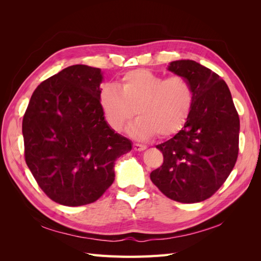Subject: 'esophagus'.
I'll list each match as a JSON object with an SVG mask.
<instances>
[{
  "instance_id": "34e87169",
  "label": "esophagus",
  "mask_w": 261,
  "mask_h": 261,
  "mask_svg": "<svg viewBox=\"0 0 261 261\" xmlns=\"http://www.w3.org/2000/svg\"><path fill=\"white\" fill-rule=\"evenodd\" d=\"M133 148H134V150H135V151H144V150L146 149V146L140 145V144H134Z\"/></svg>"
}]
</instances>
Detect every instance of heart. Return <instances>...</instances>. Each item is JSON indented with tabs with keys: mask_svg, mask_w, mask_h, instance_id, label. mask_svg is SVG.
Returning <instances> with one entry per match:
<instances>
[{
	"mask_svg": "<svg viewBox=\"0 0 261 261\" xmlns=\"http://www.w3.org/2000/svg\"><path fill=\"white\" fill-rule=\"evenodd\" d=\"M194 102L192 86L185 77L164 78L149 69H134L100 93V107L107 123L121 132L136 114L128 128L134 137L146 139L174 135L185 125Z\"/></svg>",
	"mask_w": 261,
	"mask_h": 261,
	"instance_id": "obj_1",
	"label": "heart"
}]
</instances>
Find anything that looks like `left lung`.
<instances>
[{"mask_svg": "<svg viewBox=\"0 0 261 261\" xmlns=\"http://www.w3.org/2000/svg\"><path fill=\"white\" fill-rule=\"evenodd\" d=\"M169 70L189 82L194 102L184 127L156 145L163 163L150 178L172 200L200 202L223 185L238 160L240 117L227 85L211 69L179 60Z\"/></svg>", "mask_w": 261, "mask_h": 261, "instance_id": "8db88e82", "label": "left lung"}]
</instances>
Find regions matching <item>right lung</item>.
Masks as SVG:
<instances>
[{
    "label": "right lung",
    "instance_id": "obj_1",
    "mask_svg": "<svg viewBox=\"0 0 261 261\" xmlns=\"http://www.w3.org/2000/svg\"><path fill=\"white\" fill-rule=\"evenodd\" d=\"M101 69L73 65L39 85L22 118L25 160L44 194L68 207L98 200L132 150L100 107Z\"/></svg>",
    "mask_w": 261,
    "mask_h": 261
}]
</instances>
